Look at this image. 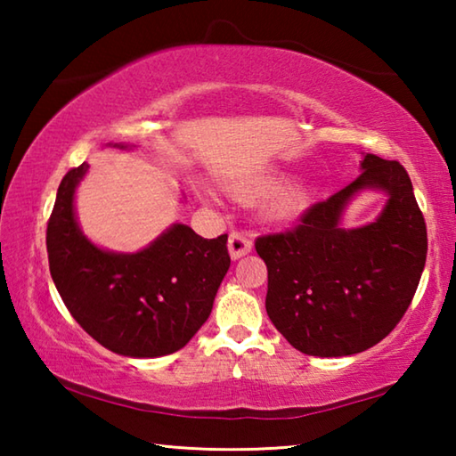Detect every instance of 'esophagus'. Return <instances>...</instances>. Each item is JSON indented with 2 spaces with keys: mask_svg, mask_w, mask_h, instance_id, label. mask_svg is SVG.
<instances>
[{
  "mask_svg": "<svg viewBox=\"0 0 456 456\" xmlns=\"http://www.w3.org/2000/svg\"><path fill=\"white\" fill-rule=\"evenodd\" d=\"M251 239L245 237L243 233H231L229 235V241H227V249H229V256L231 259H239L247 256V253L251 251Z\"/></svg>",
  "mask_w": 456,
  "mask_h": 456,
  "instance_id": "1",
  "label": "esophagus"
}]
</instances>
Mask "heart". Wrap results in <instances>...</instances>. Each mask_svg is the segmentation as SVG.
Masks as SVG:
<instances>
[{
	"mask_svg": "<svg viewBox=\"0 0 456 456\" xmlns=\"http://www.w3.org/2000/svg\"><path fill=\"white\" fill-rule=\"evenodd\" d=\"M229 195L245 205L272 196L264 207V217L272 223H285L302 215L314 203L318 191L305 183L291 184V175L288 173H272L231 184Z\"/></svg>",
	"mask_w": 456,
	"mask_h": 456,
	"instance_id": "obj_1",
	"label": "heart"
}]
</instances>
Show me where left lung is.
Instances as JSON below:
<instances>
[{
    "label": "left lung",
    "instance_id": "left-lung-1",
    "mask_svg": "<svg viewBox=\"0 0 456 456\" xmlns=\"http://www.w3.org/2000/svg\"><path fill=\"white\" fill-rule=\"evenodd\" d=\"M360 171L307 209L302 225L256 241L267 265L269 320L307 356H352L384 339L411 305L427 261V225L404 167L364 154ZM366 190L385 192L383 211L346 228L345 211Z\"/></svg>",
    "mask_w": 456,
    "mask_h": 456
}]
</instances>
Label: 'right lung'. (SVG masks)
Segmentation results:
<instances>
[{
	"label": "right lung",
	"instance_id": "add662e5",
	"mask_svg": "<svg viewBox=\"0 0 456 456\" xmlns=\"http://www.w3.org/2000/svg\"><path fill=\"white\" fill-rule=\"evenodd\" d=\"M86 173V163L68 171L48 221L45 245L60 297L72 318L114 354L159 358L181 350L213 310L231 265L227 235L203 239L175 223L134 253L98 247L76 217V189Z\"/></svg>",
	"mask_w": 456,
	"mask_h": 456
}]
</instances>
